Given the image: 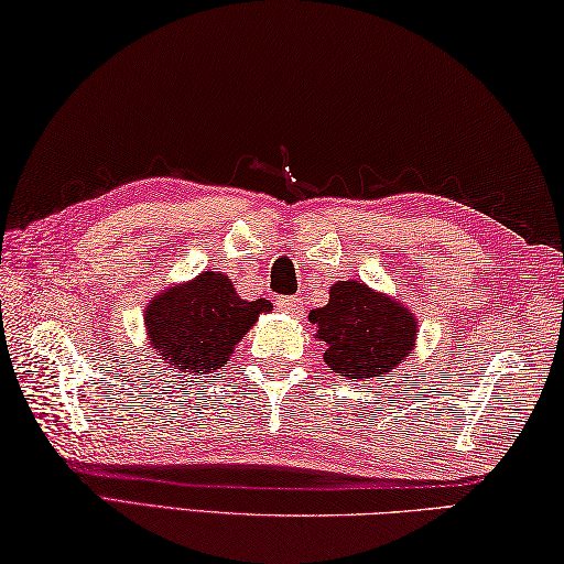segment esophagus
Masks as SVG:
<instances>
[{
    "mask_svg": "<svg viewBox=\"0 0 564 564\" xmlns=\"http://www.w3.org/2000/svg\"><path fill=\"white\" fill-rule=\"evenodd\" d=\"M275 308L289 315H303V301L295 295H281V299H275Z\"/></svg>",
    "mask_w": 564,
    "mask_h": 564,
    "instance_id": "1",
    "label": "esophagus"
}]
</instances>
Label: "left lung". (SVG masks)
<instances>
[{
	"label": "left lung",
	"instance_id": "left-lung-1",
	"mask_svg": "<svg viewBox=\"0 0 564 564\" xmlns=\"http://www.w3.org/2000/svg\"><path fill=\"white\" fill-rule=\"evenodd\" d=\"M325 345L323 360L350 380H375L392 372L416 340V321L397 301L340 281L330 289V303L311 313Z\"/></svg>",
	"mask_w": 564,
	"mask_h": 564
}]
</instances>
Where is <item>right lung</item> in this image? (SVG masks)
I'll use <instances>...</instances> for the list:
<instances>
[{
    "label": "right lung",
    "mask_w": 564,
    "mask_h": 564,
    "mask_svg": "<svg viewBox=\"0 0 564 564\" xmlns=\"http://www.w3.org/2000/svg\"><path fill=\"white\" fill-rule=\"evenodd\" d=\"M271 301H241L224 273L204 271L197 279L160 293L148 305L145 323L160 360L180 372L204 375L227 365L259 313Z\"/></svg>",
    "instance_id": "right-lung-1"
}]
</instances>
